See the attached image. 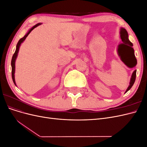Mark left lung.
<instances>
[{
  "mask_svg": "<svg viewBox=\"0 0 147 147\" xmlns=\"http://www.w3.org/2000/svg\"><path fill=\"white\" fill-rule=\"evenodd\" d=\"M120 38H121L122 43H119L118 45V53H119V55H120V53H121V55H123L124 56H125L126 58L127 57V63H125V64L129 67V68H133L137 65V59L136 58V56L134 55V48H132V43L129 41V40L128 38V34L127 30L123 28H120ZM121 57V61L124 63L123 61V59H122L121 56H120ZM136 70H135L134 72H132L131 77L130 79V82H129V85L128 88H127V90L125 91V93L127 92L130 89L132 88V86L134 84L135 80H136Z\"/></svg>",
  "mask_w": 147,
  "mask_h": 147,
  "instance_id": "8db88e82",
  "label": "left lung"
}]
</instances>
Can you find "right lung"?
Listing matches in <instances>:
<instances>
[{
	"instance_id": "add662e5",
	"label": "right lung",
	"mask_w": 147,
	"mask_h": 147,
	"mask_svg": "<svg viewBox=\"0 0 147 147\" xmlns=\"http://www.w3.org/2000/svg\"><path fill=\"white\" fill-rule=\"evenodd\" d=\"M42 24V23H38L37 24H35V26H34L32 28H31L28 32H27V34H26L24 36L21 38L20 40L18 41V42L17 45H16V50H15V52L14 53V55H13V57H12V59H11V76H12V79H13V83H15V85L16 86V82H15V61H16V57L18 56V52H19V50H20V47L21 45V43H23L24 40L26 38V37H27L28 36V35L30 34V32L32 31L34 28H37V26H38L39 25Z\"/></svg>"
}]
</instances>
